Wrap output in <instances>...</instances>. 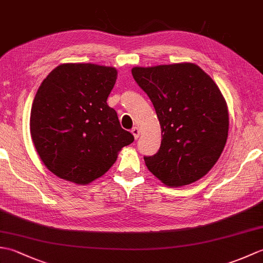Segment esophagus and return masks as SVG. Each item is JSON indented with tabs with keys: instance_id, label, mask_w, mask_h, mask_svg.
<instances>
[{
	"instance_id": "esophagus-1",
	"label": "esophagus",
	"mask_w": 263,
	"mask_h": 263,
	"mask_svg": "<svg viewBox=\"0 0 263 263\" xmlns=\"http://www.w3.org/2000/svg\"><path fill=\"white\" fill-rule=\"evenodd\" d=\"M131 132H132L133 137H135V139H138L139 136H140V130H139V127H137V126L133 127L132 130H131Z\"/></svg>"
}]
</instances>
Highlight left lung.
<instances>
[{"label":"left lung","instance_id":"8db88e82","mask_svg":"<svg viewBox=\"0 0 263 263\" xmlns=\"http://www.w3.org/2000/svg\"><path fill=\"white\" fill-rule=\"evenodd\" d=\"M132 76L154 104L160 148L144 156L148 170L168 186L200 180L224 150L228 110L214 80L193 63L133 68Z\"/></svg>","mask_w":263,"mask_h":263}]
</instances>
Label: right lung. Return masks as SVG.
I'll return each instance as SVG.
<instances>
[{
  "label": "right lung",
  "mask_w": 263,
  "mask_h": 263,
  "mask_svg": "<svg viewBox=\"0 0 263 263\" xmlns=\"http://www.w3.org/2000/svg\"><path fill=\"white\" fill-rule=\"evenodd\" d=\"M116 76L109 66L62 64L38 88L30 114L32 142L44 165L60 178L90 183L135 141L106 103Z\"/></svg>",
  "instance_id": "obj_1"
}]
</instances>
